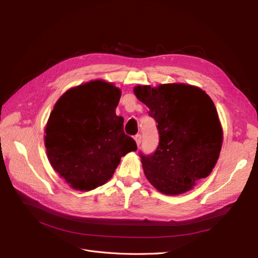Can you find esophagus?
<instances>
[{"label":"esophagus","instance_id":"1","mask_svg":"<svg viewBox=\"0 0 258 258\" xmlns=\"http://www.w3.org/2000/svg\"><path fill=\"white\" fill-rule=\"evenodd\" d=\"M135 141H136V143H137L138 145H140V143H141V141H142V136H141V135L135 136Z\"/></svg>","mask_w":258,"mask_h":258}]
</instances>
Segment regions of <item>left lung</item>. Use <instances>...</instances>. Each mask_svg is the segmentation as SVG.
I'll use <instances>...</instances> for the list:
<instances>
[{"instance_id":"8db88e82","label":"left lung","mask_w":258,"mask_h":258,"mask_svg":"<svg viewBox=\"0 0 258 258\" xmlns=\"http://www.w3.org/2000/svg\"><path fill=\"white\" fill-rule=\"evenodd\" d=\"M134 92L158 123L157 150L140 155L146 178L169 196L189 191L212 172L222 150L223 128L212 99L183 83L138 85Z\"/></svg>"}]
</instances>
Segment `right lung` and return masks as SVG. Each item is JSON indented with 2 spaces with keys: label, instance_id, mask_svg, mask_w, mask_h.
I'll use <instances>...</instances> for the list:
<instances>
[{
  "label": "right lung",
  "instance_id": "1",
  "mask_svg": "<svg viewBox=\"0 0 258 258\" xmlns=\"http://www.w3.org/2000/svg\"><path fill=\"white\" fill-rule=\"evenodd\" d=\"M121 91L96 80L67 90L53 106L44 143L52 169L73 189L89 191L110 179L122 156L137 151L115 111Z\"/></svg>",
  "mask_w": 258,
  "mask_h": 258
}]
</instances>
